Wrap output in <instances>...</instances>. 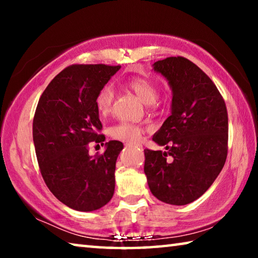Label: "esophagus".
<instances>
[{"instance_id": "1", "label": "esophagus", "mask_w": 258, "mask_h": 258, "mask_svg": "<svg viewBox=\"0 0 258 258\" xmlns=\"http://www.w3.org/2000/svg\"><path fill=\"white\" fill-rule=\"evenodd\" d=\"M132 146H134L135 148H139V149H142V146L139 145V143H137V145H132Z\"/></svg>"}]
</instances>
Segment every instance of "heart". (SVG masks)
<instances>
[{
	"label": "heart",
	"instance_id": "b5f03b06",
	"mask_svg": "<svg viewBox=\"0 0 258 258\" xmlns=\"http://www.w3.org/2000/svg\"><path fill=\"white\" fill-rule=\"evenodd\" d=\"M127 86L143 102L149 106L154 104L158 98V86L149 78H133L127 82ZM113 99H115V92H113L112 85L107 84L101 87L95 98V104H97L100 115L107 116L111 111ZM143 131L145 128L141 126L127 123V121H121V123L112 126L109 133L116 140L135 143L141 140Z\"/></svg>",
	"mask_w": 258,
	"mask_h": 258
}]
</instances>
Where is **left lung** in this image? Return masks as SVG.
<instances>
[{
    "instance_id": "8db88e82",
    "label": "left lung",
    "mask_w": 258,
    "mask_h": 258,
    "mask_svg": "<svg viewBox=\"0 0 258 258\" xmlns=\"http://www.w3.org/2000/svg\"><path fill=\"white\" fill-rule=\"evenodd\" d=\"M154 69L171 85L172 113L152 138L167 151L145 149V173L157 199L182 206L203 196L223 168L228 110L216 85L192 61L169 56Z\"/></svg>"
}]
</instances>
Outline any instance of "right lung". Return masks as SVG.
Instances as JSON below:
<instances>
[{
	"label": "right lung",
	"mask_w": 258,
	"mask_h": 258,
	"mask_svg": "<svg viewBox=\"0 0 258 258\" xmlns=\"http://www.w3.org/2000/svg\"><path fill=\"white\" fill-rule=\"evenodd\" d=\"M120 66L72 64L60 72L42 93L33 120L38 166L49 190L61 203L80 212L104 206L115 191L119 141L106 151L89 155L90 142L103 145L95 98Z\"/></svg>",
	"instance_id": "obj_1"
}]
</instances>
